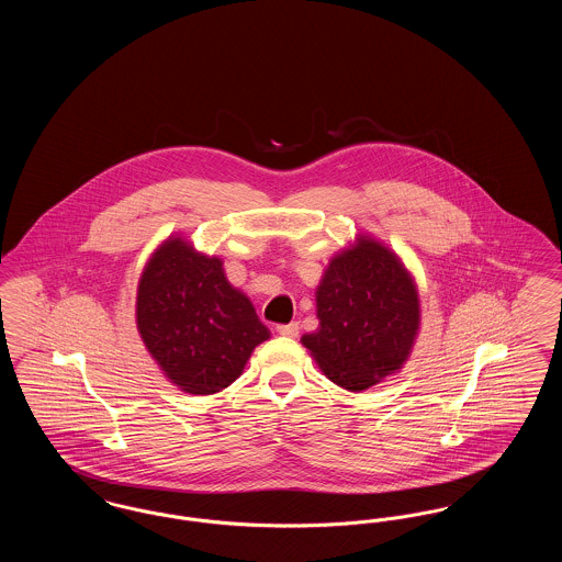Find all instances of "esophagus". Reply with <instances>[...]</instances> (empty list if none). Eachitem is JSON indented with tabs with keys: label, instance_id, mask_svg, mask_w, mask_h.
Returning <instances> with one entry per match:
<instances>
[{
	"label": "esophagus",
	"instance_id": "obj_1",
	"mask_svg": "<svg viewBox=\"0 0 562 562\" xmlns=\"http://www.w3.org/2000/svg\"><path fill=\"white\" fill-rule=\"evenodd\" d=\"M276 330H278V335H282V337H296V335H299V324H296V322H291V324H278Z\"/></svg>",
	"mask_w": 562,
	"mask_h": 562
}]
</instances>
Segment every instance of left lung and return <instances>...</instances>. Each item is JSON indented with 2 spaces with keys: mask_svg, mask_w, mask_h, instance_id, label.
I'll use <instances>...</instances> for the list:
<instances>
[{
  "mask_svg": "<svg viewBox=\"0 0 562 562\" xmlns=\"http://www.w3.org/2000/svg\"><path fill=\"white\" fill-rule=\"evenodd\" d=\"M321 326L301 337L322 373L349 392L369 390L406 362L422 322L413 276L371 236L335 255L316 291Z\"/></svg>",
  "mask_w": 562,
  "mask_h": 562,
  "instance_id": "8db88e82",
  "label": "left lung"
}]
</instances>
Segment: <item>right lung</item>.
<instances>
[{
    "label": "right lung",
    "mask_w": 562,
    "mask_h": 562,
    "mask_svg": "<svg viewBox=\"0 0 562 562\" xmlns=\"http://www.w3.org/2000/svg\"><path fill=\"white\" fill-rule=\"evenodd\" d=\"M136 328L168 381L195 396L232 385L269 339L250 299L227 282L223 261L179 236L160 244L140 273Z\"/></svg>",
    "instance_id": "obj_1"
}]
</instances>
